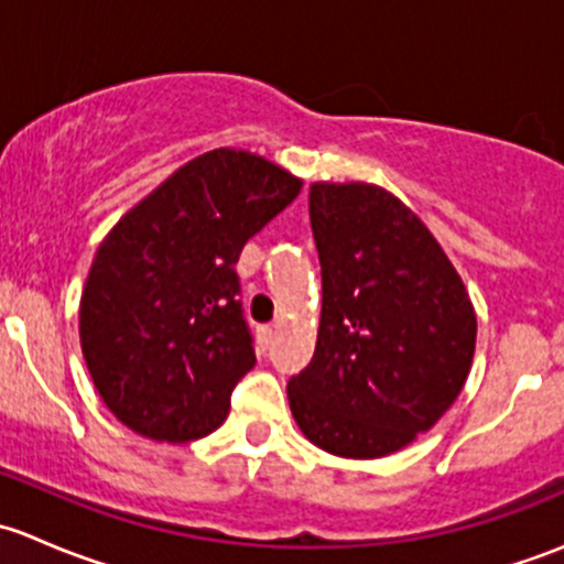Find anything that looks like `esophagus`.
<instances>
[{"label":"esophagus","instance_id":"obj_1","mask_svg":"<svg viewBox=\"0 0 564 564\" xmlns=\"http://www.w3.org/2000/svg\"><path fill=\"white\" fill-rule=\"evenodd\" d=\"M272 338H275V327H261L259 329V346H261V349H270Z\"/></svg>","mask_w":564,"mask_h":564}]
</instances>
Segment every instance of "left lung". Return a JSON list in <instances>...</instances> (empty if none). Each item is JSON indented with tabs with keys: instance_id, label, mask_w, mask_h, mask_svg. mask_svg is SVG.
Returning a JSON list of instances; mask_svg holds the SVG:
<instances>
[{
	"instance_id": "left-lung-1",
	"label": "left lung",
	"mask_w": 564,
	"mask_h": 564,
	"mask_svg": "<svg viewBox=\"0 0 564 564\" xmlns=\"http://www.w3.org/2000/svg\"><path fill=\"white\" fill-rule=\"evenodd\" d=\"M316 351L289 379L294 423L324 453L382 458L434 429L475 357L477 316L429 226L371 182H314Z\"/></svg>"
}]
</instances>
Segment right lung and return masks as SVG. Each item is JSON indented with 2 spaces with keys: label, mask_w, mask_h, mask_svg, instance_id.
Wrapping results in <instances>:
<instances>
[{
  "label": "right lung",
  "mask_w": 564,
  "mask_h": 564,
  "mask_svg": "<svg viewBox=\"0 0 564 564\" xmlns=\"http://www.w3.org/2000/svg\"><path fill=\"white\" fill-rule=\"evenodd\" d=\"M303 180L253 152L193 158L117 220L89 267L78 335L113 417L155 442H193L229 414L256 366L242 318V246Z\"/></svg>",
  "instance_id": "1"
}]
</instances>
